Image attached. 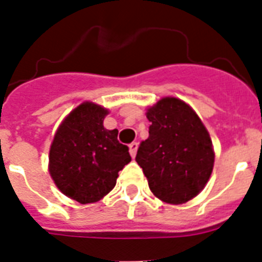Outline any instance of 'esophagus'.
<instances>
[{
  "label": "esophagus",
  "instance_id": "34e87169",
  "mask_svg": "<svg viewBox=\"0 0 262 262\" xmlns=\"http://www.w3.org/2000/svg\"><path fill=\"white\" fill-rule=\"evenodd\" d=\"M128 148H129V155H131L133 157H135L136 156V151H138V143L133 142L131 144L128 145Z\"/></svg>",
  "mask_w": 262,
  "mask_h": 262
}]
</instances>
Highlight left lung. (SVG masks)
<instances>
[{
    "label": "left lung",
    "mask_w": 262,
    "mask_h": 262,
    "mask_svg": "<svg viewBox=\"0 0 262 262\" xmlns=\"http://www.w3.org/2000/svg\"><path fill=\"white\" fill-rule=\"evenodd\" d=\"M149 136L139 145L136 163L152 193L163 202L181 205L203 190L214 168V148L195 111L174 97L147 110Z\"/></svg>",
    "instance_id": "obj_1"
}]
</instances>
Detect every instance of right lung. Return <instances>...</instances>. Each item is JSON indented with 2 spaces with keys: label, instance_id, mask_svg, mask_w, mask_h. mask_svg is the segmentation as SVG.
<instances>
[{
  "label": "right lung",
  "instance_id": "add662e5",
  "mask_svg": "<svg viewBox=\"0 0 262 262\" xmlns=\"http://www.w3.org/2000/svg\"><path fill=\"white\" fill-rule=\"evenodd\" d=\"M107 108L84 102L69 113L50 148V174L72 200L93 203L117 184L118 172L131 161L128 147L118 142V129H106Z\"/></svg>",
  "mask_w": 262,
  "mask_h": 262
}]
</instances>
